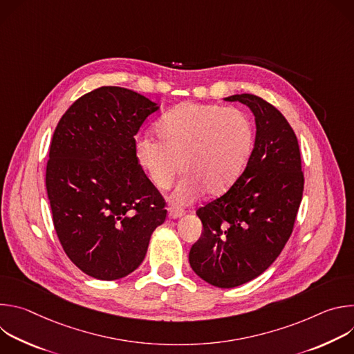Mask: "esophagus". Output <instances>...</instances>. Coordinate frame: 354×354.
Listing matches in <instances>:
<instances>
[{
    "mask_svg": "<svg viewBox=\"0 0 354 354\" xmlns=\"http://www.w3.org/2000/svg\"><path fill=\"white\" fill-rule=\"evenodd\" d=\"M185 213H186V212H185L183 209H179V207H175V206H171V207L168 209V217H169V218H179V217H182Z\"/></svg>",
    "mask_w": 354,
    "mask_h": 354,
    "instance_id": "34e87169",
    "label": "esophagus"
}]
</instances>
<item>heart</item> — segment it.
<instances>
[{
	"label": "heart",
	"instance_id": "b5f03b06",
	"mask_svg": "<svg viewBox=\"0 0 354 354\" xmlns=\"http://www.w3.org/2000/svg\"><path fill=\"white\" fill-rule=\"evenodd\" d=\"M156 131L158 140H137L136 158L158 189H168L179 169L185 174L174 193L178 203H189L203 190L224 193L242 172L254 141L243 112L213 104H180L160 119Z\"/></svg>",
	"mask_w": 354,
	"mask_h": 354
}]
</instances>
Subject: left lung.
<instances>
[{
  "mask_svg": "<svg viewBox=\"0 0 354 354\" xmlns=\"http://www.w3.org/2000/svg\"><path fill=\"white\" fill-rule=\"evenodd\" d=\"M225 100L254 112L255 147L228 192L196 212L203 234L189 263L212 286L231 288L262 274L280 255L294 228L304 174L297 136L280 111L252 93Z\"/></svg>",
  "mask_w": 354,
  "mask_h": 354,
  "instance_id": "obj_1",
  "label": "left lung"
}]
</instances>
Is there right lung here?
<instances>
[{
	"mask_svg": "<svg viewBox=\"0 0 354 354\" xmlns=\"http://www.w3.org/2000/svg\"><path fill=\"white\" fill-rule=\"evenodd\" d=\"M157 104L100 86L62 116L50 144L46 189L57 238L85 274L118 280L145 258L167 201L136 158V138Z\"/></svg>",
	"mask_w": 354,
	"mask_h": 354,
	"instance_id": "right-lung-1",
	"label": "right lung"
}]
</instances>
